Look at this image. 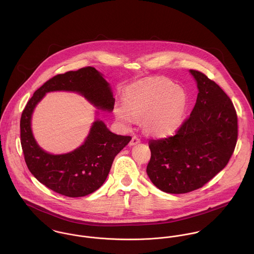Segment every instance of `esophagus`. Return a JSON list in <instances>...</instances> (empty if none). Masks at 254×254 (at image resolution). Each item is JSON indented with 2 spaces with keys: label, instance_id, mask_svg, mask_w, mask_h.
<instances>
[{
  "label": "esophagus",
  "instance_id": "1",
  "mask_svg": "<svg viewBox=\"0 0 254 254\" xmlns=\"http://www.w3.org/2000/svg\"><path fill=\"white\" fill-rule=\"evenodd\" d=\"M139 143H140V139H139L138 137L134 136V137L132 138V140L130 141L129 145H130V146H133V145H137V144H139Z\"/></svg>",
  "mask_w": 254,
  "mask_h": 254
}]
</instances>
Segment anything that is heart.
I'll list each match as a JSON object with an SVG mask.
<instances>
[{"mask_svg":"<svg viewBox=\"0 0 254 254\" xmlns=\"http://www.w3.org/2000/svg\"><path fill=\"white\" fill-rule=\"evenodd\" d=\"M188 107V95L164 79L149 80L127 89L124 105L114 108L116 120L129 127L143 119L145 133L154 138L172 136L181 127Z\"/></svg>","mask_w":254,"mask_h":254,"instance_id":"b5f03b06","label":"heart"}]
</instances>
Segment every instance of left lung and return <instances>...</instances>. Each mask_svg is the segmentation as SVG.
Instances as JSON below:
<instances>
[{"mask_svg":"<svg viewBox=\"0 0 254 254\" xmlns=\"http://www.w3.org/2000/svg\"><path fill=\"white\" fill-rule=\"evenodd\" d=\"M190 73L198 90L190 117L175 136L149 141L147 176L168 193H186L211 180L228 164L238 139V117L230 98L203 73Z\"/></svg>","mask_w":254,"mask_h":254,"instance_id":"obj_1","label":"left lung"}]
</instances>
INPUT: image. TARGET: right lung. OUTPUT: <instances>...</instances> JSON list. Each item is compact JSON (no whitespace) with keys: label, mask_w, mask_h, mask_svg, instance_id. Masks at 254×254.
I'll return each mask as SVG.
<instances>
[{"label":"right lung","mask_w":254,"mask_h":254,"mask_svg":"<svg viewBox=\"0 0 254 254\" xmlns=\"http://www.w3.org/2000/svg\"><path fill=\"white\" fill-rule=\"evenodd\" d=\"M60 90L77 92L99 110L82 145L69 153L54 155L37 145L31 127L32 115L47 92ZM114 102L109 82L91 66L59 74L37 90L21 115L20 141L26 165L38 181L69 197L90 194L105 183L115 155L132 139L112 133L100 119V110L111 112Z\"/></svg>","instance_id":"1"}]
</instances>
